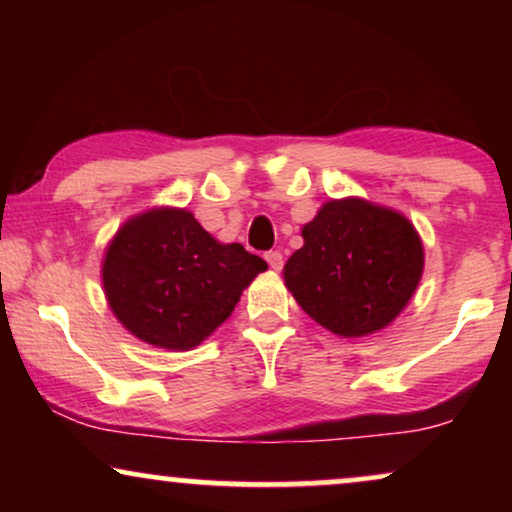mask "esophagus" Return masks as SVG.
Here are the masks:
<instances>
[{
	"label": "esophagus",
	"mask_w": 512,
	"mask_h": 512,
	"mask_svg": "<svg viewBox=\"0 0 512 512\" xmlns=\"http://www.w3.org/2000/svg\"><path fill=\"white\" fill-rule=\"evenodd\" d=\"M265 261H268L270 270H275V272L282 270V265H284V258L279 251H268V254H265Z\"/></svg>",
	"instance_id": "1"
}]
</instances>
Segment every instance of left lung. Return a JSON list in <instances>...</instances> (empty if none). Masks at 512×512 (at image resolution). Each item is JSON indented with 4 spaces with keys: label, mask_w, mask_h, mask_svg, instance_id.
<instances>
[{
    "label": "left lung",
    "mask_w": 512,
    "mask_h": 512,
    "mask_svg": "<svg viewBox=\"0 0 512 512\" xmlns=\"http://www.w3.org/2000/svg\"><path fill=\"white\" fill-rule=\"evenodd\" d=\"M284 284L310 317L340 338L387 328L415 296L424 272L417 228L396 209L363 198L328 200L305 223Z\"/></svg>",
    "instance_id": "obj_1"
}]
</instances>
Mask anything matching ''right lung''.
<instances>
[{
    "mask_svg": "<svg viewBox=\"0 0 512 512\" xmlns=\"http://www.w3.org/2000/svg\"><path fill=\"white\" fill-rule=\"evenodd\" d=\"M261 256L223 244L184 207H151L130 216L102 258L109 310L146 345L188 352L207 340L240 303Z\"/></svg>",
    "mask_w": 512,
    "mask_h": 512,
    "instance_id": "1",
    "label": "right lung"
}]
</instances>
